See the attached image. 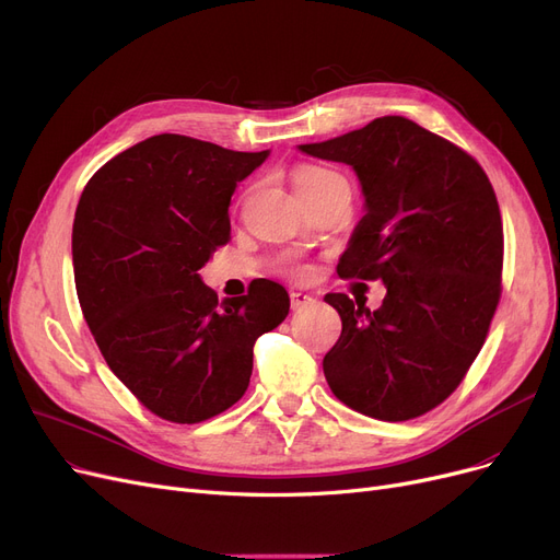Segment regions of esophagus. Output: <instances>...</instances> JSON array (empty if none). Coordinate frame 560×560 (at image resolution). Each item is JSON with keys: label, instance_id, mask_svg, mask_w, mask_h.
I'll list each match as a JSON object with an SVG mask.
<instances>
[{"label": "esophagus", "instance_id": "obj_1", "mask_svg": "<svg viewBox=\"0 0 560 560\" xmlns=\"http://www.w3.org/2000/svg\"><path fill=\"white\" fill-rule=\"evenodd\" d=\"M291 310H303V307H310L314 305V299L310 293H303V291H291Z\"/></svg>", "mask_w": 560, "mask_h": 560}]
</instances>
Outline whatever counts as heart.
I'll use <instances>...</instances> for the list:
<instances>
[{"label":"heart","instance_id":"heart-1","mask_svg":"<svg viewBox=\"0 0 560 560\" xmlns=\"http://www.w3.org/2000/svg\"><path fill=\"white\" fill-rule=\"evenodd\" d=\"M335 178H341V176L330 172V170H325V167H316V164H299V167L293 170V185H295V189H299V191L316 189V187L330 183ZM278 269L282 273L293 276V278L310 276V267L305 265V261L299 255H293V253H287V255L280 257Z\"/></svg>","mask_w":560,"mask_h":560}]
</instances>
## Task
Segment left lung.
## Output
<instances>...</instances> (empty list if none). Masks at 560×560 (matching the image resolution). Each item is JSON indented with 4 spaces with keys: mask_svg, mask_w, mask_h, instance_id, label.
Returning a JSON list of instances; mask_svg holds the SVG:
<instances>
[{
    "mask_svg": "<svg viewBox=\"0 0 560 560\" xmlns=\"http://www.w3.org/2000/svg\"><path fill=\"white\" fill-rule=\"evenodd\" d=\"M301 151L357 172L366 214L337 273L386 284L375 312L346 293L325 295L341 316V337L323 359L327 384L377 420L432 411L464 382L500 305L495 189L462 147L396 115Z\"/></svg>",
    "mask_w": 560,
    "mask_h": 560,
    "instance_id": "left-lung-1",
    "label": "left lung"
}]
</instances>
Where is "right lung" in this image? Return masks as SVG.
<instances>
[{"label":"right lung","instance_id":"1","mask_svg":"<svg viewBox=\"0 0 560 560\" xmlns=\"http://www.w3.org/2000/svg\"><path fill=\"white\" fill-rule=\"evenodd\" d=\"M267 155L162 133L108 160L81 194V312L110 371L162 420L194 424L233 407L257 337L289 314L278 282L221 303L199 276L230 240V196Z\"/></svg>","mask_w":560,"mask_h":560}]
</instances>
